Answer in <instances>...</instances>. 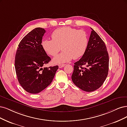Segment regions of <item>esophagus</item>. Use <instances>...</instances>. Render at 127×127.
I'll return each instance as SVG.
<instances>
[{
  "label": "esophagus",
  "mask_w": 127,
  "mask_h": 127,
  "mask_svg": "<svg viewBox=\"0 0 127 127\" xmlns=\"http://www.w3.org/2000/svg\"><path fill=\"white\" fill-rule=\"evenodd\" d=\"M65 65V64H59L58 66H59V68H63V67H64Z\"/></svg>",
  "instance_id": "esophagus-1"
}]
</instances>
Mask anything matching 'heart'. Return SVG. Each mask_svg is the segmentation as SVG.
Instances as JSON below:
<instances>
[{"mask_svg":"<svg viewBox=\"0 0 127 127\" xmlns=\"http://www.w3.org/2000/svg\"><path fill=\"white\" fill-rule=\"evenodd\" d=\"M51 37L52 40H43L42 47L47 54L52 57L57 56L62 47L63 51L52 60L56 64L81 58L85 54L88 45V34L85 31L69 27L55 30Z\"/></svg>","mask_w":127,"mask_h":127,"instance_id":"obj_1","label":"heart"}]
</instances>
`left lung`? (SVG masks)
<instances>
[{"label":"left lung","instance_id":"8db88e82","mask_svg":"<svg viewBox=\"0 0 127 127\" xmlns=\"http://www.w3.org/2000/svg\"><path fill=\"white\" fill-rule=\"evenodd\" d=\"M85 54L76 62L71 76L73 84L81 90L91 92L105 81L109 71V56L105 43L93 29Z\"/></svg>","mask_w":127,"mask_h":127}]
</instances>
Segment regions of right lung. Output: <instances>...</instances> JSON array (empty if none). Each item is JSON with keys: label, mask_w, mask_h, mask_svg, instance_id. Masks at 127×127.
Instances as JSON below:
<instances>
[{"label": "right lung", "mask_w": 127, "mask_h": 127, "mask_svg": "<svg viewBox=\"0 0 127 127\" xmlns=\"http://www.w3.org/2000/svg\"><path fill=\"white\" fill-rule=\"evenodd\" d=\"M46 30L36 28L26 35L18 45L15 60L17 79L21 87L30 94L40 93L53 80L58 65L42 68L51 58L42 47Z\"/></svg>", "instance_id": "1"}]
</instances>
